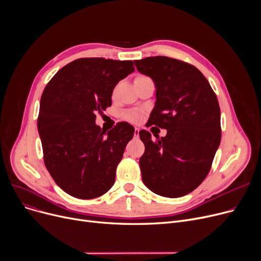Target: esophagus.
Masks as SVG:
<instances>
[{
	"label": "esophagus",
	"mask_w": 261,
	"mask_h": 261,
	"mask_svg": "<svg viewBox=\"0 0 261 261\" xmlns=\"http://www.w3.org/2000/svg\"><path fill=\"white\" fill-rule=\"evenodd\" d=\"M139 133H140V128L135 127V128H134V135H135V136H138V135H139Z\"/></svg>",
	"instance_id": "1"
}]
</instances>
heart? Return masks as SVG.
<instances>
[{"mask_svg": "<svg viewBox=\"0 0 261 261\" xmlns=\"http://www.w3.org/2000/svg\"><path fill=\"white\" fill-rule=\"evenodd\" d=\"M144 77H146V76H138L135 78V80L144 78ZM141 117H142V112L139 111V110H131V111H128L123 114V118L129 120V121H138V120H140Z\"/></svg>", "mask_w": 261, "mask_h": 261, "instance_id": "b5f03b06", "label": "heart"}]
</instances>
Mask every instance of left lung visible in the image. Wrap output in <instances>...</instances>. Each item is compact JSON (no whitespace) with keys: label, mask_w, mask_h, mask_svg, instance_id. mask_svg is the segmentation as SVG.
<instances>
[{"label":"left lung","mask_w":261,"mask_h":261,"mask_svg":"<svg viewBox=\"0 0 261 261\" xmlns=\"http://www.w3.org/2000/svg\"><path fill=\"white\" fill-rule=\"evenodd\" d=\"M151 77L156 101L149 126L166 129L165 138L151 140L142 130L145 152L140 159L144 184L154 194L183 197L207 176L221 141L220 107L210 82L194 65L166 56L134 61Z\"/></svg>","instance_id":"1"}]
</instances>
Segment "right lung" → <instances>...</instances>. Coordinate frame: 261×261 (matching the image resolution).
Returning a JSON list of instances; mask_svg holds the SVG:
<instances>
[{
	"mask_svg": "<svg viewBox=\"0 0 261 261\" xmlns=\"http://www.w3.org/2000/svg\"><path fill=\"white\" fill-rule=\"evenodd\" d=\"M133 71L131 60L80 58L63 66L41 96L38 131L45 167L72 197L97 198L115 182L134 128L120 121L106 134L96 126V112L112 105L113 89Z\"/></svg>",
	"mask_w": 261,
	"mask_h": 261,
	"instance_id": "1",
	"label": "right lung"
}]
</instances>
